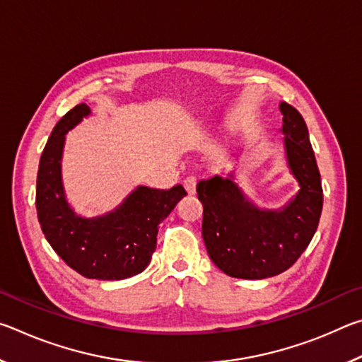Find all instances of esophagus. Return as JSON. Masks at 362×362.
<instances>
[{
  "label": "esophagus",
  "instance_id": "obj_1",
  "mask_svg": "<svg viewBox=\"0 0 362 362\" xmlns=\"http://www.w3.org/2000/svg\"><path fill=\"white\" fill-rule=\"evenodd\" d=\"M196 183H198V179H196L194 175H189V177H187L185 180H183V187H185L188 194L196 193Z\"/></svg>",
  "mask_w": 362,
  "mask_h": 362
}]
</instances>
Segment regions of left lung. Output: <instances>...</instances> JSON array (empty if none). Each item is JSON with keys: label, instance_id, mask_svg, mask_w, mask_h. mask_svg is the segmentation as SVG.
<instances>
[{"label": "left lung", "instance_id": "left-lung-1", "mask_svg": "<svg viewBox=\"0 0 362 362\" xmlns=\"http://www.w3.org/2000/svg\"><path fill=\"white\" fill-rule=\"evenodd\" d=\"M287 163L300 189L283 209H259L233 182L214 175L196 185L203 203V240L225 274L265 279L286 272L313 240L322 211V187L308 129L296 108L281 102Z\"/></svg>", "mask_w": 362, "mask_h": 362}]
</instances>
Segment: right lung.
<instances>
[{"instance_id":"right-lung-1","label":"right lung","mask_w":362,"mask_h":362,"mask_svg":"<svg viewBox=\"0 0 362 362\" xmlns=\"http://www.w3.org/2000/svg\"><path fill=\"white\" fill-rule=\"evenodd\" d=\"M89 113V107L79 103L52 129L36 177V212L47 243L70 268L89 279H126L148 267L158 225L187 192L182 185L170 189L140 185L105 216H76L66 203L60 161L65 134Z\"/></svg>"}]
</instances>
